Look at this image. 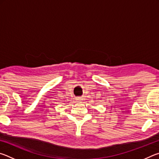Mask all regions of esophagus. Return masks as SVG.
Wrapping results in <instances>:
<instances>
[{
  "mask_svg": "<svg viewBox=\"0 0 159 159\" xmlns=\"http://www.w3.org/2000/svg\"><path fill=\"white\" fill-rule=\"evenodd\" d=\"M76 100H78V101L81 100V98H76Z\"/></svg>",
  "mask_w": 159,
  "mask_h": 159,
  "instance_id": "esophagus-1",
  "label": "esophagus"
}]
</instances>
